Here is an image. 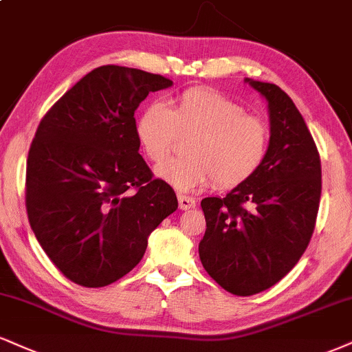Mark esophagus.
<instances>
[{
    "instance_id": "34e87169",
    "label": "esophagus",
    "mask_w": 352,
    "mask_h": 352,
    "mask_svg": "<svg viewBox=\"0 0 352 352\" xmlns=\"http://www.w3.org/2000/svg\"><path fill=\"white\" fill-rule=\"evenodd\" d=\"M195 205H197V203H195V200L192 197H187V195H179V208L180 210H192V208H195Z\"/></svg>"
}]
</instances>
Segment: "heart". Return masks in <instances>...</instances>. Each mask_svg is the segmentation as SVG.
Here are the masks:
<instances>
[{
	"instance_id": "1",
	"label": "heart",
	"mask_w": 352,
	"mask_h": 352,
	"mask_svg": "<svg viewBox=\"0 0 352 352\" xmlns=\"http://www.w3.org/2000/svg\"><path fill=\"white\" fill-rule=\"evenodd\" d=\"M135 134L152 162H162L180 138H190L187 157L155 168L157 177L179 190L213 180L221 188L238 187L262 167L270 144L267 122L211 88H190L170 107L149 104L135 122Z\"/></svg>"
}]
</instances>
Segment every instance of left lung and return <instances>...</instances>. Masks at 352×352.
Returning <instances> with one entry per match:
<instances>
[{"mask_svg": "<svg viewBox=\"0 0 352 352\" xmlns=\"http://www.w3.org/2000/svg\"><path fill=\"white\" fill-rule=\"evenodd\" d=\"M245 83L267 101V157L224 198H203L206 231L198 245L210 277L239 297L270 289L295 267L311 239L321 197L320 154L295 103L277 85Z\"/></svg>", "mask_w": 352, "mask_h": 352, "instance_id": "8db88e82", "label": "left lung"}]
</instances>
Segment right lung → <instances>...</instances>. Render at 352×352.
I'll return each instance as SVG.
<instances>
[{"label": "right lung", "mask_w": 352, "mask_h": 352, "mask_svg": "<svg viewBox=\"0 0 352 352\" xmlns=\"http://www.w3.org/2000/svg\"><path fill=\"white\" fill-rule=\"evenodd\" d=\"M172 80L120 65L91 70L42 118L26 167V208L49 259L72 282L104 287L142 259L179 206L139 154L134 111Z\"/></svg>", "instance_id": "obj_1"}]
</instances>
